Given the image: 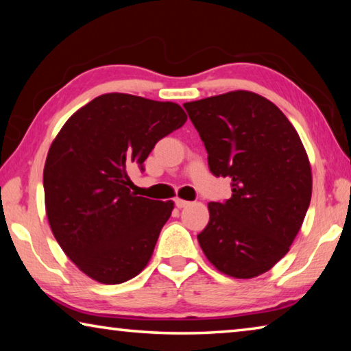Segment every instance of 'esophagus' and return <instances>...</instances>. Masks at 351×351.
I'll list each match as a JSON object with an SVG mask.
<instances>
[{
	"label": "esophagus",
	"instance_id": "1",
	"mask_svg": "<svg viewBox=\"0 0 351 351\" xmlns=\"http://www.w3.org/2000/svg\"><path fill=\"white\" fill-rule=\"evenodd\" d=\"M175 204H176L178 209H182V207H187L190 203H189V201H186V199L176 198V199H175Z\"/></svg>",
	"mask_w": 351,
	"mask_h": 351
}]
</instances>
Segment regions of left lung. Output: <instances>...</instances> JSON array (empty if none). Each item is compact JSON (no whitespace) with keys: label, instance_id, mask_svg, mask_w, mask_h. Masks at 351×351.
I'll return each instance as SVG.
<instances>
[{"label":"left lung","instance_id":"1","mask_svg":"<svg viewBox=\"0 0 351 351\" xmlns=\"http://www.w3.org/2000/svg\"><path fill=\"white\" fill-rule=\"evenodd\" d=\"M215 176L232 180V197L209 203L198 235L207 260L235 278H254L283 258L311 201V164L278 106L237 90L184 104Z\"/></svg>","mask_w":351,"mask_h":351}]
</instances>
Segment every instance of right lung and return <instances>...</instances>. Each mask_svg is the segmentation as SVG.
<instances>
[{"instance_id":"right-lung-1","label":"right lung","mask_w":351,"mask_h":351,"mask_svg":"<svg viewBox=\"0 0 351 351\" xmlns=\"http://www.w3.org/2000/svg\"><path fill=\"white\" fill-rule=\"evenodd\" d=\"M186 121L175 102L108 93L77 110L52 141L43 170L47 221L93 280L123 283L150 261L175 203L136 197L128 170Z\"/></svg>"}]
</instances>
